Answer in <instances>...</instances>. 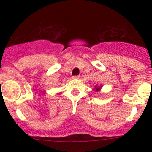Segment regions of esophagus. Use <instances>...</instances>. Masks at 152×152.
<instances>
[{"label":"esophagus","instance_id":"1","mask_svg":"<svg viewBox=\"0 0 152 152\" xmlns=\"http://www.w3.org/2000/svg\"><path fill=\"white\" fill-rule=\"evenodd\" d=\"M79 78V76H73V78H74V79H77V78Z\"/></svg>","mask_w":152,"mask_h":152}]
</instances>
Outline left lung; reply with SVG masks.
I'll use <instances>...</instances> for the list:
<instances>
[{
	"label": "left lung",
	"instance_id": "8db88e82",
	"mask_svg": "<svg viewBox=\"0 0 152 152\" xmlns=\"http://www.w3.org/2000/svg\"><path fill=\"white\" fill-rule=\"evenodd\" d=\"M101 88H102V86H96L95 88H94V89L96 90V91H99Z\"/></svg>",
	"mask_w": 152,
	"mask_h": 152
}]
</instances>
